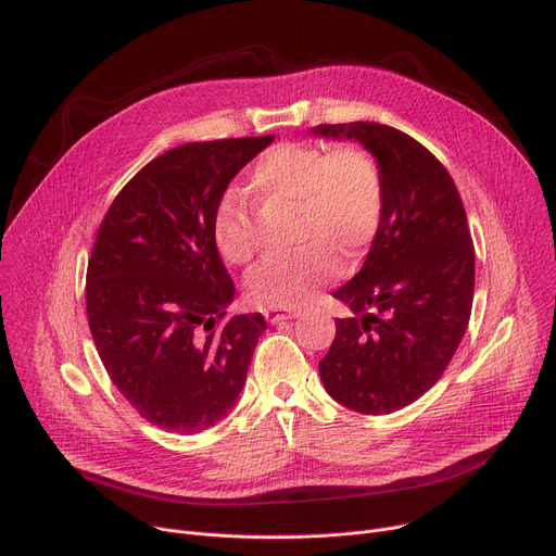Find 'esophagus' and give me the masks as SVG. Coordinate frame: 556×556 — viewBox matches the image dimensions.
<instances>
[{
	"label": "esophagus",
	"mask_w": 556,
	"mask_h": 556,
	"mask_svg": "<svg viewBox=\"0 0 556 556\" xmlns=\"http://www.w3.org/2000/svg\"><path fill=\"white\" fill-rule=\"evenodd\" d=\"M266 317H268L270 324H286V321H290L294 317H300V313H292V311H268Z\"/></svg>",
	"instance_id": "esophagus-1"
}]
</instances>
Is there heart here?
Listing matches in <instances>:
<instances>
[{"mask_svg": "<svg viewBox=\"0 0 556 556\" xmlns=\"http://www.w3.org/2000/svg\"><path fill=\"white\" fill-rule=\"evenodd\" d=\"M250 190L262 199L294 203L292 252L268 256L248 277L254 304L294 308L371 245L382 218L384 185L376 159L359 147L283 142L250 172ZM212 239L228 264H248L256 252L252 214L237 192H226L212 214Z\"/></svg>", "mask_w": 556, "mask_h": 556, "instance_id": "1", "label": "heart"}]
</instances>
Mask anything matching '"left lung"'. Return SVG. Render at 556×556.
Returning a JSON list of instances; mask_svg holds the SVG:
<instances>
[{"label": "left lung", "instance_id": "8db88e82", "mask_svg": "<svg viewBox=\"0 0 556 556\" xmlns=\"http://www.w3.org/2000/svg\"><path fill=\"white\" fill-rule=\"evenodd\" d=\"M378 161L384 207L362 270L332 298L349 317L319 362L324 389L357 414H391L427 393L471 315L473 245L456 182L427 147L378 123L319 125Z\"/></svg>", "mask_w": 556, "mask_h": 556}]
</instances>
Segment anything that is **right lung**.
<instances>
[{
  "instance_id": "add662e5",
  "label": "right lung",
  "mask_w": 556,
  "mask_h": 556,
  "mask_svg": "<svg viewBox=\"0 0 556 556\" xmlns=\"http://www.w3.org/2000/svg\"><path fill=\"white\" fill-rule=\"evenodd\" d=\"M275 136L174 147L147 163L106 210L87 268V317L111 382L165 431L199 433L239 400L268 328L226 317L235 283L212 239L230 180Z\"/></svg>"
}]
</instances>
